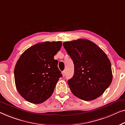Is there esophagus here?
Returning <instances> with one entry per match:
<instances>
[{
  "label": "esophagus",
  "instance_id": "1",
  "mask_svg": "<svg viewBox=\"0 0 125 125\" xmlns=\"http://www.w3.org/2000/svg\"><path fill=\"white\" fill-rule=\"evenodd\" d=\"M62 73L63 76L64 77L65 76V75H66V72H65V71H63L62 72Z\"/></svg>",
  "mask_w": 125,
  "mask_h": 125
}]
</instances>
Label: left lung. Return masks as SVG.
<instances>
[{"instance_id": "obj_1", "label": "left lung", "mask_w": 125, "mask_h": 125, "mask_svg": "<svg viewBox=\"0 0 125 125\" xmlns=\"http://www.w3.org/2000/svg\"><path fill=\"white\" fill-rule=\"evenodd\" d=\"M74 64V74L68 80L72 93L84 101L94 100L111 84V63L97 45L86 39L63 43Z\"/></svg>"}]
</instances>
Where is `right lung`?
Listing matches in <instances>:
<instances>
[{
  "mask_svg": "<svg viewBox=\"0 0 125 125\" xmlns=\"http://www.w3.org/2000/svg\"><path fill=\"white\" fill-rule=\"evenodd\" d=\"M62 47L61 41L38 43L26 50L14 70L17 90L33 104L44 102L52 95L56 84L62 76L54 55Z\"/></svg>",
  "mask_w": 125,
  "mask_h": 125,
  "instance_id": "right-lung-1",
  "label": "right lung"
}]
</instances>
